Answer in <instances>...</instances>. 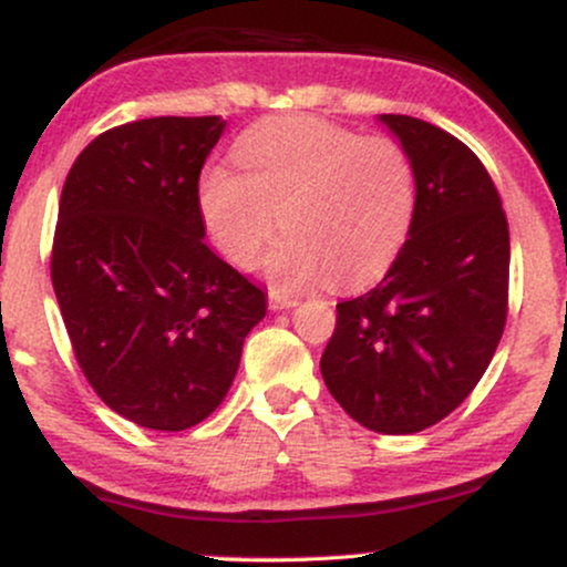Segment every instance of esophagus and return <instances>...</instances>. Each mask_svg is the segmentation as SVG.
I'll return each instance as SVG.
<instances>
[{
    "label": "esophagus",
    "mask_w": 567,
    "mask_h": 567,
    "mask_svg": "<svg viewBox=\"0 0 567 567\" xmlns=\"http://www.w3.org/2000/svg\"><path fill=\"white\" fill-rule=\"evenodd\" d=\"M298 303V298H292V296H282V292H277V290H271L269 292V306L275 311H279V309H292V306Z\"/></svg>",
    "instance_id": "esophagus-1"
}]
</instances>
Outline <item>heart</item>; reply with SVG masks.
Masks as SVG:
<instances>
[{
	"mask_svg": "<svg viewBox=\"0 0 567 567\" xmlns=\"http://www.w3.org/2000/svg\"><path fill=\"white\" fill-rule=\"evenodd\" d=\"M239 171L213 165L199 178V213L213 243L252 269L277 226L288 237L266 258L277 290L330 282L357 290L379 279L405 245L415 173L405 148L362 138L317 116L258 122L234 146Z\"/></svg>",
	"mask_w": 567,
	"mask_h": 567,
	"instance_id": "1",
	"label": "heart"
}]
</instances>
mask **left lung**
<instances>
[{"mask_svg": "<svg viewBox=\"0 0 567 567\" xmlns=\"http://www.w3.org/2000/svg\"><path fill=\"white\" fill-rule=\"evenodd\" d=\"M381 122L413 165V226L386 277L336 306L320 368L362 426L415 434L453 413L496 354L509 303V224L470 146L415 116Z\"/></svg>", "mask_w": 567, "mask_h": 567, "instance_id": "8db88e82", "label": "left lung"}]
</instances>
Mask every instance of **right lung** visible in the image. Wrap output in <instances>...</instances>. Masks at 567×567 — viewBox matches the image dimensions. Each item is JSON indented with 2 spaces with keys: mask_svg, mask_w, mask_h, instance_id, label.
I'll use <instances>...</instances> for the list:
<instances>
[{
  "mask_svg": "<svg viewBox=\"0 0 567 567\" xmlns=\"http://www.w3.org/2000/svg\"><path fill=\"white\" fill-rule=\"evenodd\" d=\"M226 122L101 133L66 175L50 277L84 379L114 413L181 432L224 402L266 296L205 245L199 173Z\"/></svg>",
  "mask_w": 567,
  "mask_h": 567,
  "instance_id": "1",
  "label": "right lung"
}]
</instances>
